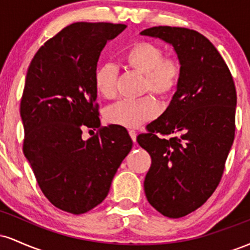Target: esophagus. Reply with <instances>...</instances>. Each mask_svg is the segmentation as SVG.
I'll list each match as a JSON object with an SVG mask.
<instances>
[{"label":"esophagus","mask_w":250,"mask_h":250,"mask_svg":"<svg viewBox=\"0 0 250 250\" xmlns=\"http://www.w3.org/2000/svg\"><path fill=\"white\" fill-rule=\"evenodd\" d=\"M129 135H130V137H131V140H133V142H136L137 131L134 130V129H129Z\"/></svg>","instance_id":"34e87169"}]
</instances>
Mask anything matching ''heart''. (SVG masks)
I'll return each mask as SVG.
<instances>
[{
  "label": "heart",
  "mask_w": 250,
  "mask_h": 250,
  "mask_svg": "<svg viewBox=\"0 0 250 250\" xmlns=\"http://www.w3.org/2000/svg\"><path fill=\"white\" fill-rule=\"evenodd\" d=\"M122 61L145 76L143 91H151L161 100L176 93L183 75V64L177 55H163L160 45L149 41H136L122 54ZM117 69L115 65H100L95 71V89L104 99L116 96ZM159 113V105L151 95L137 100H122L107 108L105 121L114 125L135 128L150 121Z\"/></svg>",
  "instance_id": "b5f03b06"
}]
</instances>
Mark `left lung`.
<instances>
[{"label": "left lung", "instance_id": "left-lung-1", "mask_svg": "<svg viewBox=\"0 0 250 250\" xmlns=\"http://www.w3.org/2000/svg\"><path fill=\"white\" fill-rule=\"evenodd\" d=\"M141 34L170 43L183 64L169 107L137 136L151 157L145 179L148 202L179 219L201 207L219 186L235 137L236 89L225 60L196 30L159 25Z\"/></svg>", "mask_w": 250, "mask_h": 250}]
</instances>
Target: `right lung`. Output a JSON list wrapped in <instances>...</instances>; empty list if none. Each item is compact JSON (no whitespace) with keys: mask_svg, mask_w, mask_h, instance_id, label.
<instances>
[{"mask_svg":"<svg viewBox=\"0 0 250 250\" xmlns=\"http://www.w3.org/2000/svg\"><path fill=\"white\" fill-rule=\"evenodd\" d=\"M125 24L76 22L37 50L25 77L20 113L23 153L44 196L83 214L107 197L133 141L125 128L101 127L94 76L105 43ZM83 127H97L84 142Z\"/></svg>","mask_w":250,"mask_h":250,"instance_id":"add662e5","label":"right lung"}]
</instances>
